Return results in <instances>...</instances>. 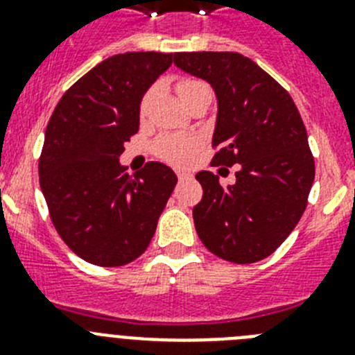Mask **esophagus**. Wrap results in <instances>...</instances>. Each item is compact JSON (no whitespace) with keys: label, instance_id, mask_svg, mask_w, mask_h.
<instances>
[{"label":"esophagus","instance_id":"1","mask_svg":"<svg viewBox=\"0 0 355 355\" xmlns=\"http://www.w3.org/2000/svg\"><path fill=\"white\" fill-rule=\"evenodd\" d=\"M178 180L180 181H187V180H192V174L190 172H178Z\"/></svg>","mask_w":355,"mask_h":355}]
</instances>
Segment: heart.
Returning a JSON list of instances; mask_svg holds the SVG:
<instances>
[{
  "mask_svg": "<svg viewBox=\"0 0 355 355\" xmlns=\"http://www.w3.org/2000/svg\"><path fill=\"white\" fill-rule=\"evenodd\" d=\"M175 90L180 94L181 101L187 105L192 99H196L200 94L209 92V87L199 80H183L175 85ZM155 96V89L147 90L140 101V115H147L150 101ZM200 147V140L193 135H163L155 142V153L163 162L171 165H187L193 158Z\"/></svg>",
  "mask_w": 355,
  "mask_h": 355,
  "instance_id": "b5f03b06",
  "label": "heart"
}]
</instances>
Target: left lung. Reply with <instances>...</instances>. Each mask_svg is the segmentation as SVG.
I'll use <instances>...</instances> for the list:
<instances>
[{
	"instance_id": "8db88e82",
	"label": "left lung",
	"mask_w": 355,
	"mask_h": 355,
	"mask_svg": "<svg viewBox=\"0 0 355 355\" xmlns=\"http://www.w3.org/2000/svg\"><path fill=\"white\" fill-rule=\"evenodd\" d=\"M174 64L215 90L213 165L238 163L236 183L222 187L202 171L193 224L206 249L231 263L270 256L299 224L315 180L307 133L290 94L240 53H178Z\"/></svg>"
}]
</instances>
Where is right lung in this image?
<instances>
[{
	"mask_svg": "<svg viewBox=\"0 0 355 355\" xmlns=\"http://www.w3.org/2000/svg\"><path fill=\"white\" fill-rule=\"evenodd\" d=\"M171 64L172 53L110 56L62 96L48 122L40 190L62 240L92 265L122 266L139 258L178 183L159 162L133 175L119 162L139 131L144 94Z\"/></svg>",
	"mask_w": 355,
	"mask_h": 355,
	"instance_id": "obj_1",
	"label": "right lung"
}]
</instances>
